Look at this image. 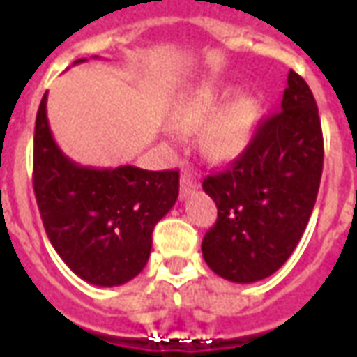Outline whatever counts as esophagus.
<instances>
[{"label":"esophagus","instance_id":"1","mask_svg":"<svg viewBox=\"0 0 357 357\" xmlns=\"http://www.w3.org/2000/svg\"><path fill=\"white\" fill-rule=\"evenodd\" d=\"M197 187H199V181H197V178H195L193 172H183V174H181V189H179V197H181V199H185L187 195L193 193Z\"/></svg>","mask_w":357,"mask_h":357}]
</instances>
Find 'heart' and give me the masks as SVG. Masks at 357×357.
<instances>
[{"label":"heart","mask_w":357,"mask_h":357,"mask_svg":"<svg viewBox=\"0 0 357 357\" xmlns=\"http://www.w3.org/2000/svg\"><path fill=\"white\" fill-rule=\"evenodd\" d=\"M229 91L216 86H202L183 97L172 114V126L178 132H197L213 118L202 132V151L218 162H229L243 155L255 133L258 102L250 95H239L227 101Z\"/></svg>","instance_id":"heart-1"}]
</instances>
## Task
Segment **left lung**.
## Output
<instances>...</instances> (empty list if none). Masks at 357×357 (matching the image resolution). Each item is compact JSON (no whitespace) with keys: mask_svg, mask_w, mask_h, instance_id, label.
Returning a JSON list of instances; mask_svg holds the SVG:
<instances>
[{"mask_svg":"<svg viewBox=\"0 0 357 357\" xmlns=\"http://www.w3.org/2000/svg\"><path fill=\"white\" fill-rule=\"evenodd\" d=\"M323 172V133L312 89L289 70L281 110L258 124L248 147L202 181L218 220L202 239L208 268L233 283L275 273L298 245Z\"/></svg>","mask_w":357,"mask_h":357,"instance_id":"8db88e82","label":"left lung"}]
</instances>
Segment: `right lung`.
<instances>
[{"mask_svg":"<svg viewBox=\"0 0 357 357\" xmlns=\"http://www.w3.org/2000/svg\"><path fill=\"white\" fill-rule=\"evenodd\" d=\"M45 107L47 93L34 130V193L45 233L80 279L128 283L147 264L155 225L178 201L179 172L76 164L53 139Z\"/></svg>","mask_w":357,"mask_h":357,"instance_id":"obj_1","label":"right lung"}]
</instances>
